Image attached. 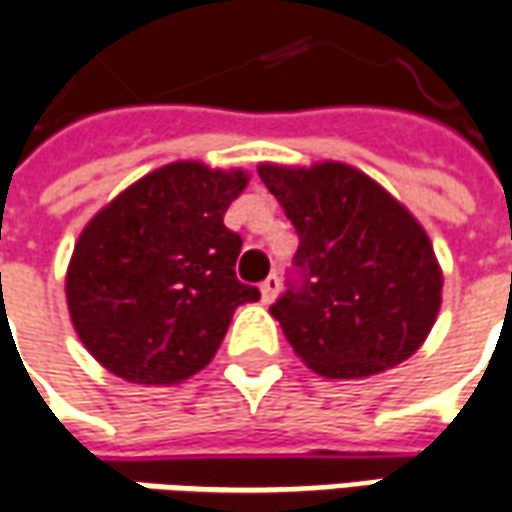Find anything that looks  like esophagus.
<instances>
[{"label": "esophagus", "instance_id": "34e87169", "mask_svg": "<svg viewBox=\"0 0 512 512\" xmlns=\"http://www.w3.org/2000/svg\"><path fill=\"white\" fill-rule=\"evenodd\" d=\"M277 291H280V277L277 274H269L263 283H260V300L266 302H274V297H277Z\"/></svg>", "mask_w": 512, "mask_h": 512}]
</instances>
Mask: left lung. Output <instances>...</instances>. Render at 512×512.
<instances>
[{
	"label": "left lung",
	"mask_w": 512,
	"mask_h": 512,
	"mask_svg": "<svg viewBox=\"0 0 512 512\" xmlns=\"http://www.w3.org/2000/svg\"><path fill=\"white\" fill-rule=\"evenodd\" d=\"M257 173L300 235L294 280L269 308L294 353L325 378L406 361L443 300V271L415 215L342 162Z\"/></svg>",
	"instance_id": "left-lung-1"
}]
</instances>
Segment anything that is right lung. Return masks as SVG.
Returning a JSON list of instances; mask_svg holds the SVG:
<instances>
[{"mask_svg":"<svg viewBox=\"0 0 512 512\" xmlns=\"http://www.w3.org/2000/svg\"><path fill=\"white\" fill-rule=\"evenodd\" d=\"M246 182L243 170L170 162L86 224L66 269V305L109 373L179 384L210 364L235 308L260 300L235 277L243 241L224 227Z\"/></svg>","mask_w":512,"mask_h":512,"instance_id":"add662e5","label":"right lung"}]
</instances>
